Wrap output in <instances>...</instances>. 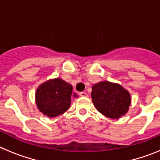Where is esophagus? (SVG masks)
<instances>
[{
    "label": "esophagus",
    "instance_id": "34e87169",
    "mask_svg": "<svg viewBox=\"0 0 160 160\" xmlns=\"http://www.w3.org/2000/svg\"><path fill=\"white\" fill-rule=\"evenodd\" d=\"M79 95L82 96V97H87L88 94H87L86 92H80L79 93Z\"/></svg>",
    "mask_w": 160,
    "mask_h": 160
}]
</instances>
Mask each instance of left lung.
Masks as SVG:
<instances>
[{
  "label": "left lung",
  "instance_id": "obj_1",
  "mask_svg": "<svg viewBox=\"0 0 160 160\" xmlns=\"http://www.w3.org/2000/svg\"><path fill=\"white\" fill-rule=\"evenodd\" d=\"M91 97L96 109L103 115L118 118L128 112L131 95L120 85L101 82L92 87Z\"/></svg>",
  "mask_w": 160,
  "mask_h": 160
}]
</instances>
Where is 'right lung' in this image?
<instances>
[{
  "instance_id": "right-lung-1",
  "label": "right lung",
  "mask_w": 160,
  "mask_h": 160,
  "mask_svg": "<svg viewBox=\"0 0 160 160\" xmlns=\"http://www.w3.org/2000/svg\"><path fill=\"white\" fill-rule=\"evenodd\" d=\"M72 90L71 85L60 78L42 84L36 92V103L39 111L49 118L66 112L70 106Z\"/></svg>"
}]
</instances>
